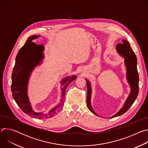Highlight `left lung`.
Listing matches in <instances>:
<instances>
[{
	"mask_svg": "<svg viewBox=\"0 0 148 148\" xmlns=\"http://www.w3.org/2000/svg\"><path fill=\"white\" fill-rule=\"evenodd\" d=\"M123 43H118L116 49L119 54L124 58L125 64L126 67V78L131 87V92L125 101L123 107L114 116V118L120 116L127 111L136 99L139 92V74L137 70V58L135 54L130 46L129 42L123 40ZM87 80V104L88 108L94 114L98 115L93 110L91 103V87L90 82ZM99 116V115H98Z\"/></svg>",
	"mask_w": 148,
	"mask_h": 148,
	"instance_id": "left-lung-1",
	"label": "left lung"
}]
</instances>
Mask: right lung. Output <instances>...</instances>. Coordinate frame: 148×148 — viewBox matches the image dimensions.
Segmentation results:
<instances>
[{
    "label": "right lung",
    "instance_id": "right-lung-1",
    "mask_svg": "<svg viewBox=\"0 0 148 148\" xmlns=\"http://www.w3.org/2000/svg\"><path fill=\"white\" fill-rule=\"evenodd\" d=\"M39 37L34 35L29 37L25 45L18 51L12 72L11 88L14 99L23 112L34 118L44 119L55 116L62 108L66 88L71 82L77 78V76L67 77L61 80V84L63 86L61 88V99L60 103L49 112L38 113L32 110L27 96V84L32 71L44 58L43 45H37L33 42V40Z\"/></svg>",
    "mask_w": 148,
    "mask_h": 148
}]
</instances>
